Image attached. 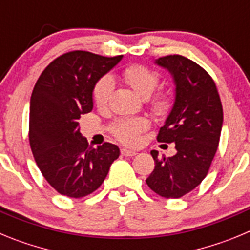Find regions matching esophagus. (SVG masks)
Wrapping results in <instances>:
<instances>
[{
	"label": "esophagus",
	"instance_id": "1",
	"mask_svg": "<svg viewBox=\"0 0 250 250\" xmlns=\"http://www.w3.org/2000/svg\"><path fill=\"white\" fill-rule=\"evenodd\" d=\"M121 154L125 156H135L138 152L134 151V150H129V149H121Z\"/></svg>",
	"mask_w": 250,
	"mask_h": 250
}]
</instances>
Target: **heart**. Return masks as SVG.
<instances>
[{
    "instance_id": "obj_1",
    "label": "heart",
    "mask_w": 250,
    "mask_h": 250,
    "mask_svg": "<svg viewBox=\"0 0 250 250\" xmlns=\"http://www.w3.org/2000/svg\"><path fill=\"white\" fill-rule=\"evenodd\" d=\"M124 79L136 94L143 98H149L159 83V75L155 71L141 65L127 67L123 74ZM114 90V79L110 75L100 77L92 89V99L100 107L109 103ZM171 96L169 92H161L152 101V109L160 114L169 111ZM149 127V121L145 118L119 119L111 125V131L121 143L135 145L140 140V134Z\"/></svg>"
}]
</instances>
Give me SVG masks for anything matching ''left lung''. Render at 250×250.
<instances>
[{
  "mask_svg": "<svg viewBox=\"0 0 250 250\" xmlns=\"http://www.w3.org/2000/svg\"><path fill=\"white\" fill-rule=\"evenodd\" d=\"M155 65L170 72L175 99L158 141L174 143L176 154L158 158L152 150L155 169L146 179L147 187L167 199H176L195 189L207 176L219 144L223 107L210 75L191 60L169 55Z\"/></svg>",
  "mask_w": 250,
  "mask_h": 250,
  "instance_id": "8db88e82",
  "label": "left lung"
}]
</instances>
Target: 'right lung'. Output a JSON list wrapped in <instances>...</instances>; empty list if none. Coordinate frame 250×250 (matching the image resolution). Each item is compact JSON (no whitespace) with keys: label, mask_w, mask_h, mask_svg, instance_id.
<instances>
[{"label":"right lung","mask_w":250,"mask_h":250,"mask_svg":"<svg viewBox=\"0 0 250 250\" xmlns=\"http://www.w3.org/2000/svg\"><path fill=\"white\" fill-rule=\"evenodd\" d=\"M123 56L104 57L87 51L61 55L43 70L30 101V145L43 178L62 195L83 198L104 183L116 145H89L79 119L94 107L95 83Z\"/></svg>","instance_id":"1"}]
</instances>
